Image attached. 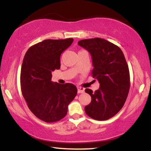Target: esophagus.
<instances>
[{
  "label": "esophagus",
  "mask_w": 151,
  "mask_h": 151,
  "mask_svg": "<svg viewBox=\"0 0 151 151\" xmlns=\"http://www.w3.org/2000/svg\"><path fill=\"white\" fill-rule=\"evenodd\" d=\"M78 89V93H83L85 92V88L83 87H78L77 88Z\"/></svg>",
  "instance_id": "obj_1"
}]
</instances>
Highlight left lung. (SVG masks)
<instances>
[{
	"instance_id": "obj_1",
	"label": "left lung",
	"mask_w": 151,
	"mask_h": 151,
	"mask_svg": "<svg viewBox=\"0 0 151 151\" xmlns=\"http://www.w3.org/2000/svg\"><path fill=\"white\" fill-rule=\"evenodd\" d=\"M78 45L91 54L92 75L100 83L94 92L85 89L91 96L85 112L93 119L108 120L122 108L129 92L130 74L124 54L116 45L100 38L81 40Z\"/></svg>"
}]
</instances>
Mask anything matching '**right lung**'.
Wrapping results in <instances>:
<instances>
[{
    "mask_svg": "<svg viewBox=\"0 0 151 151\" xmlns=\"http://www.w3.org/2000/svg\"><path fill=\"white\" fill-rule=\"evenodd\" d=\"M73 39H47L32 46L24 55L20 71L22 94L33 114L46 122L60 121L76 94V86L51 81L52 72L60 67V57Z\"/></svg>",
    "mask_w": 151,
    "mask_h": 151,
    "instance_id": "1",
    "label": "right lung"
}]
</instances>
